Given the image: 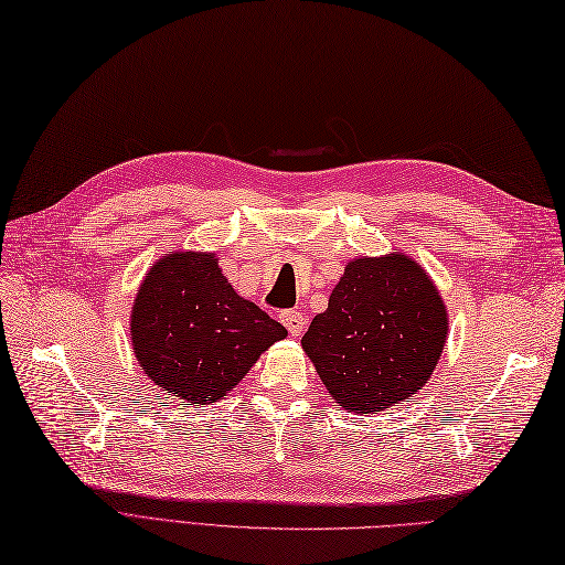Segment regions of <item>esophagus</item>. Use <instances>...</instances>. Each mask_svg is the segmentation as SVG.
Here are the masks:
<instances>
[{"instance_id":"1","label":"esophagus","mask_w":565,"mask_h":565,"mask_svg":"<svg viewBox=\"0 0 565 565\" xmlns=\"http://www.w3.org/2000/svg\"><path fill=\"white\" fill-rule=\"evenodd\" d=\"M280 321H282V326H285L287 330H290V335H292V338H297V335L305 333L307 319H305V316H301L299 311H295V309H287V311H282V313H280Z\"/></svg>"}]
</instances>
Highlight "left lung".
I'll use <instances>...</instances> for the list:
<instances>
[{"label":"left lung","mask_w":565,"mask_h":565,"mask_svg":"<svg viewBox=\"0 0 565 565\" xmlns=\"http://www.w3.org/2000/svg\"><path fill=\"white\" fill-rule=\"evenodd\" d=\"M446 338V301L431 275L395 249L350 260L301 348L340 407L376 415L424 388Z\"/></svg>","instance_id":"8db88e82"}]
</instances>
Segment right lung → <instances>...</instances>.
<instances>
[{
	"label": "right lung",
	"mask_w": 565,
	"mask_h": 565,
	"mask_svg": "<svg viewBox=\"0 0 565 565\" xmlns=\"http://www.w3.org/2000/svg\"><path fill=\"white\" fill-rule=\"evenodd\" d=\"M213 252H168L136 290L129 335L153 386L177 401L213 405L239 386L273 342L287 338L227 282Z\"/></svg>",
	"instance_id": "right-lung-1"
}]
</instances>
